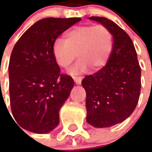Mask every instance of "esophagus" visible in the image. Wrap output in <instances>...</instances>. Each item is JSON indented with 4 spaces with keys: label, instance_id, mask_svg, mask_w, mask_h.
<instances>
[{
    "label": "esophagus",
    "instance_id": "1",
    "mask_svg": "<svg viewBox=\"0 0 152 152\" xmlns=\"http://www.w3.org/2000/svg\"><path fill=\"white\" fill-rule=\"evenodd\" d=\"M73 79L74 80H75V82H76L77 84H80L83 77H82V76H73Z\"/></svg>",
    "mask_w": 152,
    "mask_h": 152
}]
</instances>
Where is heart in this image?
Listing matches in <instances>:
<instances>
[{"label": "heart", "mask_w": 152, "mask_h": 152, "mask_svg": "<svg viewBox=\"0 0 152 152\" xmlns=\"http://www.w3.org/2000/svg\"><path fill=\"white\" fill-rule=\"evenodd\" d=\"M113 48V34L106 25H82L57 39L52 46L53 55L60 66L67 69L78 56L80 59L69 72H84L91 67L99 70L108 62Z\"/></svg>", "instance_id": "b5f03b06"}]
</instances>
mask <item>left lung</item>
I'll list each match as a JSON object with an SVG mask.
<instances>
[{
	"mask_svg": "<svg viewBox=\"0 0 152 152\" xmlns=\"http://www.w3.org/2000/svg\"><path fill=\"white\" fill-rule=\"evenodd\" d=\"M90 20L110 30L113 48L106 65L82 80L87 121L95 128L110 127L134 111L140 94L141 69L132 39L122 28L105 17L91 16Z\"/></svg>",
	"mask_w": 152,
	"mask_h": 152,
	"instance_id": "8db88e82",
	"label": "left lung"
}]
</instances>
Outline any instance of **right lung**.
I'll use <instances>...</instances> for the list:
<instances>
[{"mask_svg": "<svg viewBox=\"0 0 152 152\" xmlns=\"http://www.w3.org/2000/svg\"><path fill=\"white\" fill-rule=\"evenodd\" d=\"M80 20L53 17L39 20L13 47L8 65L11 110L15 123L23 129L47 133L59 124L60 109L74 81L61 73L53 55V43Z\"/></svg>", "mask_w": 152, "mask_h": 152, "instance_id": "add662e5", "label": "right lung"}]
</instances>
